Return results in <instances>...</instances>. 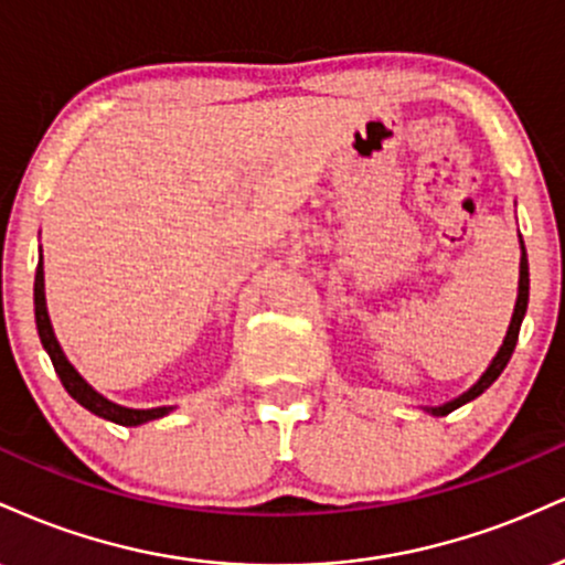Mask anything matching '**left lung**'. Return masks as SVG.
I'll return each mask as SVG.
<instances>
[{
  "instance_id": "8db88e82",
  "label": "left lung",
  "mask_w": 565,
  "mask_h": 565,
  "mask_svg": "<svg viewBox=\"0 0 565 565\" xmlns=\"http://www.w3.org/2000/svg\"><path fill=\"white\" fill-rule=\"evenodd\" d=\"M526 307H529V262H526V250H523V256H521V280H519V301H515V311H513V320H510V328H508L505 343H502V349L497 351L494 362L489 364V370H487V373L481 375V381L476 383V386L470 388L468 394H462L460 399H455V402L444 404V407H436V409H434V415H449V413H452V409L462 407V404L470 402V399H476V396H481L483 391H487V388L492 386V383L497 381V377H500L502 370L508 367L510 356H513L515 343H519L521 322H523V315H526Z\"/></svg>"
}]
</instances>
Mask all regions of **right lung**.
<instances>
[{
  "label": "right lung",
  "mask_w": 565,
  "mask_h": 565,
  "mask_svg": "<svg viewBox=\"0 0 565 565\" xmlns=\"http://www.w3.org/2000/svg\"><path fill=\"white\" fill-rule=\"evenodd\" d=\"M33 311H36V330L39 338H42L46 354H50L52 364H55V373L60 375V383H63L65 391L76 399L82 407L89 409L105 420L118 423V426H142V423L156 420V417H163L169 413L171 407H156V409H126L118 407L99 396L89 383L84 381L82 375L73 370V364L65 360L63 349H60L55 333H52V324H50V315H46V303H44V269H42V258H39V267H36V280H33Z\"/></svg>",
  "instance_id": "obj_1"
}]
</instances>
